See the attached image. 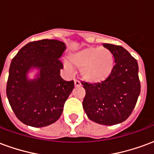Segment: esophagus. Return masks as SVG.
Instances as JSON below:
<instances>
[{"label":"esophagus","mask_w":154,"mask_h":154,"mask_svg":"<svg viewBox=\"0 0 154 154\" xmlns=\"http://www.w3.org/2000/svg\"><path fill=\"white\" fill-rule=\"evenodd\" d=\"M74 85H75V87H79V86H81L80 81L74 80Z\"/></svg>","instance_id":"1"}]
</instances>
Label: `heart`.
Listing matches in <instances>:
<instances>
[{
	"instance_id": "1",
	"label": "heart",
	"mask_w": 154,
	"mask_h": 154,
	"mask_svg": "<svg viewBox=\"0 0 154 154\" xmlns=\"http://www.w3.org/2000/svg\"><path fill=\"white\" fill-rule=\"evenodd\" d=\"M72 67H81V75L90 82L106 80L113 70L114 57L109 49L100 47H87L69 56ZM67 67H70L67 64Z\"/></svg>"
}]
</instances>
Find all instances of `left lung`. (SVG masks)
Wrapping results in <instances>:
<instances>
[{
	"instance_id": "obj_1",
	"label": "left lung",
	"mask_w": 154,
	"mask_h": 154,
	"mask_svg": "<svg viewBox=\"0 0 154 154\" xmlns=\"http://www.w3.org/2000/svg\"><path fill=\"white\" fill-rule=\"evenodd\" d=\"M111 52L115 66L101 82H82L86 91L82 106L88 118L104 125L125 121L134 109L140 93L137 60L119 45L103 44Z\"/></svg>"
}]
</instances>
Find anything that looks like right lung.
I'll list each match as a JSON object with an SVG mask.
<instances>
[{
    "label": "right lung",
    "mask_w": 154,
    "mask_h": 154,
    "mask_svg": "<svg viewBox=\"0 0 154 154\" xmlns=\"http://www.w3.org/2000/svg\"><path fill=\"white\" fill-rule=\"evenodd\" d=\"M66 46L56 39L29 43L13 57L9 69L6 96L12 110L22 123L44 127L59 119L64 104L74 88V82L60 76L61 56ZM31 68L40 70L38 77L28 80Z\"/></svg>",
    "instance_id": "right-lung-1"
}]
</instances>
